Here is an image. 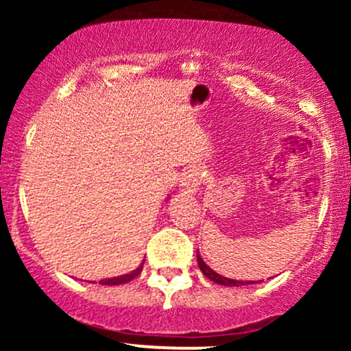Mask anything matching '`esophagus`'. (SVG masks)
<instances>
[{"label": "esophagus", "mask_w": 351, "mask_h": 351, "mask_svg": "<svg viewBox=\"0 0 351 351\" xmlns=\"http://www.w3.org/2000/svg\"><path fill=\"white\" fill-rule=\"evenodd\" d=\"M201 183V175L196 170H189L183 175L181 178V189L186 193H196V189L199 188Z\"/></svg>", "instance_id": "esophagus-1"}]
</instances>
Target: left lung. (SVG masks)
<instances>
[{"instance_id":"left-lung-1","label":"left lung","mask_w":351,"mask_h":351,"mask_svg":"<svg viewBox=\"0 0 351 351\" xmlns=\"http://www.w3.org/2000/svg\"><path fill=\"white\" fill-rule=\"evenodd\" d=\"M198 256V265L201 269V272L204 274V276L208 277V279H211L213 282H216V284H221V285H228V287H236V285H247V284H256V282H243V280H234V279H226V277L219 276V274H216L213 269H209L206 263H204L203 259H201L199 254H196Z\"/></svg>"}]
</instances>
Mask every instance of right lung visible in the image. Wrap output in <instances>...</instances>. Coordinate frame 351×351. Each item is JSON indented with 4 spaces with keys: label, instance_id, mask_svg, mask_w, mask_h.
<instances>
[{
    "label": "right lung",
    "instance_id": "1",
    "mask_svg": "<svg viewBox=\"0 0 351 351\" xmlns=\"http://www.w3.org/2000/svg\"><path fill=\"white\" fill-rule=\"evenodd\" d=\"M142 269H143V264L140 265L138 269H135L134 272H130V274H125V276H120V277H112V279L100 280L99 284H104V285H119V284H127V282H130L132 279H135V277L138 276L140 272H142Z\"/></svg>",
    "mask_w": 351,
    "mask_h": 351
}]
</instances>
